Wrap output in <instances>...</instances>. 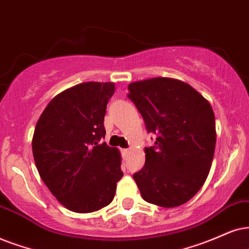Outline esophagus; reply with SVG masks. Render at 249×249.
I'll use <instances>...</instances> for the list:
<instances>
[{"instance_id":"1","label":"esophagus","mask_w":249,"mask_h":249,"mask_svg":"<svg viewBox=\"0 0 249 249\" xmlns=\"http://www.w3.org/2000/svg\"><path fill=\"white\" fill-rule=\"evenodd\" d=\"M123 153H124L125 156L130 155V154H131V149H123Z\"/></svg>"}]
</instances>
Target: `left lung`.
I'll list each match as a JSON object with an SVG mask.
<instances>
[{
  "instance_id": "8db88e82",
  "label": "left lung",
  "mask_w": 249,
  "mask_h": 249,
  "mask_svg": "<svg viewBox=\"0 0 249 249\" xmlns=\"http://www.w3.org/2000/svg\"><path fill=\"white\" fill-rule=\"evenodd\" d=\"M128 97L157 135L133 175L147 202L174 208L191 200L208 177L216 146L213 108L191 85L157 77L128 85Z\"/></svg>"
}]
</instances>
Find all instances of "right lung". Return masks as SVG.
Masks as SVG:
<instances>
[{"instance_id":"obj_1","label":"right lung","mask_w":249,"mask_h":249,"mask_svg":"<svg viewBox=\"0 0 249 249\" xmlns=\"http://www.w3.org/2000/svg\"><path fill=\"white\" fill-rule=\"evenodd\" d=\"M114 92V83L75 85L47 105L36 125L32 150L37 171L58 202L71 212L105 208L123 177L119 149L100 143Z\"/></svg>"}]
</instances>
